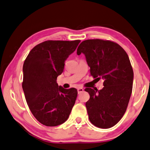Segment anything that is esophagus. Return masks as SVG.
Here are the masks:
<instances>
[{
  "mask_svg": "<svg viewBox=\"0 0 150 150\" xmlns=\"http://www.w3.org/2000/svg\"><path fill=\"white\" fill-rule=\"evenodd\" d=\"M83 91V88H81V87H80V88H78V94H80V93H82Z\"/></svg>",
  "mask_w": 150,
  "mask_h": 150,
  "instance_id": "34e87169",
  "label": "esophagus"
}]
</instances>
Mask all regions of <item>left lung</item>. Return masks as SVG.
I'll list each match as a JSON object with an SVG mask.
<instances>
[{"label":"left lung","mask_w":150,"mask_h":150,"mask_svg":"<svg viewBox=\"0 0 150 150\" xmlns=\"http://www.w3.org/2000/svg\"><path fill=\"white\" fill-rule=\"evenodd\" d=\"M86 56L94 78L104 80L100 90L86 88L90 95L86 106L89 121L102 129L114 126L127 108L132 90L134 73L125 51L109 40L92 39L83 41L77 54Z\"/></svg>","instance_id":"1"}]
</instances>
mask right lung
I'll use <instances>...</instances> for the list:
<instances>
[{
    "instance_id": "obj_1",
    "label": "right lung",
    "mask_w": 150,
    "mask_h": 150,
    "mask_svg": "<svg viewBox=\"0 0 150 150\" xmlns=\"http://www.w3.org/2000/svg\"><path fill=\"white\" fill-rule=\"evenodd\" d=\"M80 40H47L36 45L25 60L22 87L25 99L39 122L55 127L65 122L78 95L77 89H64L57 83L64 62Z\"/></svg>"
}]
</instances>
